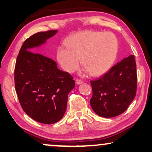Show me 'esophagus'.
<instances>
[{"label": "esophagus", "instance_id": "34e87169", "mask_svg": "<svg viewBox=\"0 0 152 152\" xmlns=\"http://www.w3.org/2000/svg\"><path fill=\"white\" fill-rule=\"evenodd\" d=\"M75 82H76V84H82V83H83V81L82 80H75Z\"/></svg>", "mask_w": 152, "mask_h": 152}]
</instances>
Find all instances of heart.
<instances>
[{
	"mask_svg": "<svg viewBox=\"0 0 152 152\" xmlns=\"http://www.w3.org/2000/svg\"><path fill=\"white\" fill-rule=\"evenodd\" d=\"M68 48L57 50V61L64 70L72 72L80 64L91 75L99 76L107 72L117 57L118 41L111 32H84L72 37L67 42Z\"/></svg>",
	"mask_w": 152,
	"mask_h": 152,
	"instance_id": "1",
	"label": "heart"
}]
</instances>
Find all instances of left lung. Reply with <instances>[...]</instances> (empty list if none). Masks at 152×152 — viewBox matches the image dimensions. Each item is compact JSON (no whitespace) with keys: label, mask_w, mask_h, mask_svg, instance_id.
I'll use <instances>...</instances> for the list:
<instances>
[{"label":"left lung","mask_w":152,"mask_h":152,"mask_svg":"<svg viewBox=\"0 0 152 152\" xmlns=\"http://www.w3.org/2000/svg\"><path fill=\"white\" fill-rule=\"evenodd\" d=\"M129 55L96 80L91 81V107L103 118L119 115L127 109L136 93V64Z\"/></svg>","instance_id":"8db88e82"}]
</instances>
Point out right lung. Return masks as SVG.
I'll return each instance as SVG.
<instances>
[{
    "label": "right lung",
    "instance_id": "1",
    "mask_svg": "<svg viewBox=\"0 0 152 152\" xmlns=\"http://www.w3.org/2000/svg\"><path fill=\"white\" fill-rule=\"evenodd\" d=\"M57 32H40L27 39L14 70L16 92L22 109L33 120L47 124L56 123L64 117L68 93L75 86L73 77L59 70L54 60L32 52Z\"/></svg>",
    "mask_w": 152,
    "mask_h": 152
}]
</instances>
